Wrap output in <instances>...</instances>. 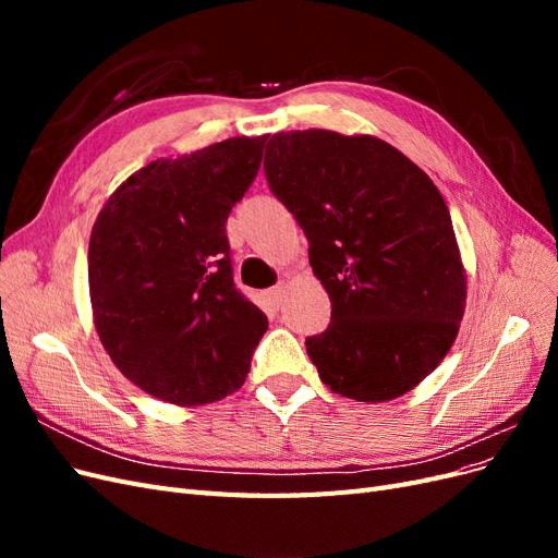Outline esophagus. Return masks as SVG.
I'll return each instance as SVG.
<instances>
[{
	"mask_svg": "<svg viewBox=\"0 0 558 558\" xmlns=\"http://www.w3.org/2000/svg\"><path fill=\"white\" fill-rule=\"evenodd\" d=\"M283 295H286V286H283V283H277V286H272V289H269V291H265V298H267V302H269V305H272V307H281Z\"/></svg>",
	"mask_w": 558,
	"mask_h": 558,
	"instance_id": "esophagus-1",
	"label": "esophagus"
}]
</instances>
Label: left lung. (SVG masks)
Returning a JSON list of instances; mask_svg holds the SVG:
<instances>
[{"mask_svg": "<svg viewBox=\"0 0 558 558\" xmlns=\"http://www.w3.org/2000/svg\"><path fill=\"white\" fill-rule=\"evenodd\" d=\"M263 167L330 295L328 328L305 340L320 381L361 402L408 393L447 356L465 307L440 191L398 148L367 134L277 132Z\"/></svg>", "mask_w": 558, "mask_h": 558, "instance_id": "8db88e82", "label": "left lung"}]
</instances>
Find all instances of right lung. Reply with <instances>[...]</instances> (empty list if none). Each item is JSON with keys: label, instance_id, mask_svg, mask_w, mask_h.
<instances>
[{"label": "right lung", "instance_id": "add662e5", "mask_svg": "<svg viewBox=\"0 0 558 558\" xmlns=\"http://www.w3.org/2000/svg\"><path fill=\"white\" fill-rule=\"evenodd\" d=\"M265 140L232 137L142 167L93 226L99 340L132 384L165 402L191 408L238 391L267 330V316L232 279L226 234Z\"/></svg>", "mask_w": 558, "mask_h": 558}]
</instances>
